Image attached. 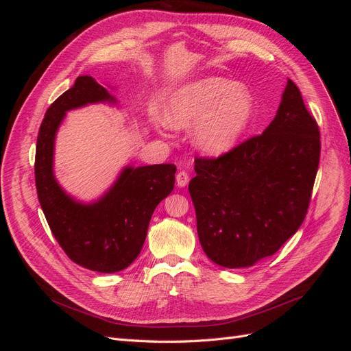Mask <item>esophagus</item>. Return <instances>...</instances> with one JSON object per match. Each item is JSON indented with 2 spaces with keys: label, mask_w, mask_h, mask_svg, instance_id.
Here are the masks:
<instances>
[{
  "label": "esophagus",
  "mask_w": 351,
  "mask_h": 351,
  "mask_svg": "<svg viewBox=\"0 0 351 351\" xmlns=\"http://www.w3.org/2000/svg\"><path fill=\"white\" fill-rule=\"evenodd\" d=\"M176 180H177V184L180 187H184L189 183V173L187 171H178L177 176H176Z\"/></svg>",
  "instance_id": "obj_1"
}]
</instances>
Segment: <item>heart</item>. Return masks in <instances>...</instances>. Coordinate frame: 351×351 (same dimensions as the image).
Returning a JSON list of instances; mask_svg holds the SVG:
<instances>
[{
    "label": "heart",
    "instance_id": "1",
    "mask_svg": "<svg viewBox=\"0 0 351 351\" xmlns=\"http://www.w3.org/2000/svg\"><path fill=\"white\" fill-rule=\"evenodd\" d=\"M253 114L250 93L236 82L206 77L178 89L168 101L165 123L189 129L197 123L195 142L202 151L221 155L232 149Z\"/></svg>",
    "mask_w": 351,
    "mask_h": 351
}]
</instances>
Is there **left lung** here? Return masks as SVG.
<instances>
[{"instance_id": "left-lung-1", "label": "left lung", "mask_w": 351, "mask_h": 351, "mask_svg": "<svg viewBox=\"0 0 351 351\" xmlns=\"http://www.w3.org/2000/svg\"><path fill=\"white\" fill-rule=\"evenodd\" d=\"M321 133L289 79L275 119L219 156H196L190 180L200 246L224 268H246L278 252L309 209Z\"/></svg>"}]
</instances>
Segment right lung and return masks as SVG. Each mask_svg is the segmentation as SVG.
Returning a JSON list of instances; mask_svg holds the SVG:
<instances>
[{
    "mask_svg": "<svg viewBox=\"0 0 351 351\" xmlns=\"http://www.w3.org/2000/svg\"><path fill=\"white\" fill-rule=\"evenodd\" d=\"M99 101L114 98L93 77L79 76L49 105L38 133L35 183L48 226L67 256L90 271L117 272L139 256L155 208L173 192L177 167L125 168L110 192L93 205L69 197L52 174L56 132L66 111Z\"/></svg>",
    "mask_w": 351,
    "mask_h": 351,
    "instance_id": "1",
    "label": "right lung"
}]
</instances>
